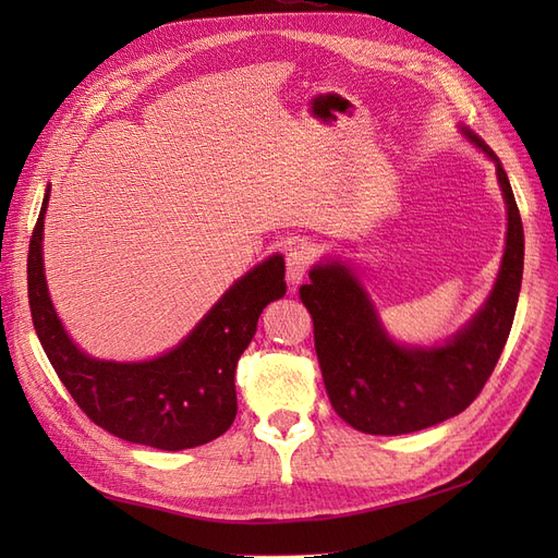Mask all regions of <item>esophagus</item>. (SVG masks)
Returning a JSON list of instances; mask_svg holds the SVG:
<instances>
[{
  "label": "esophagus",
  "mask_w": 558,
  "mask_h": 558,
  "mask_svg": "<svg viewBox=\"0 0 558 558\" xmlns=\"http://www.w3.org/2000/svg\"><path fill=\"white\" fill-rule=\"evenodd\" d=\"M312 263H314V256L307 246L289 248V253H286V277H289L291 286L302 283V279H305L310 272Z\"/></svg>",
  "instance_id": "esophagus-1"
}]
</instances>
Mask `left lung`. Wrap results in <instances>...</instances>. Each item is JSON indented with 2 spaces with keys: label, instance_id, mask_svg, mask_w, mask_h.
<instances>
[{
  "label": "left lung",
  "instance_id": "1",
  "mask_svg": "<svg viewBox=\"0 0 558 558\" xmlns=\"http://www.w3.org/2000/svg\"><path fill=\"white\" fill-rule=\"evenodd\" d=\"M465 137L496 162L508 205L500 272L484 307L451 340L435 347L396 344L351 269L314 265L300 300L314 320V347L332 410L369 435L424 430L461 414L492 377L517 312L523 275V226L500 160L477 134Z\"/></svg>",
  "mask_w": 558,
  "mask_h": 558
}]
</instances>
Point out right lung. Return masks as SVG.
Segmentation results:
<instances>
[{
    "mask_svg": "<svg viewBox=\"0 0 558 558\" xmlns=\"http://www.w3.org/2000/svg\"><path fill=\"white\" fill-rule=\"evenodd\" d=\"M48 191L27 253L32 324L46 356L78 408L121 440L165 451L207 445L238 416L234 367L256 335L258 316L283 298V258L272 256L234 281L185 340L154 361L116 363L83 353L50 302L41 240Z\"/></svg>",
    "mask_w": 558,
    "mask_h": 558,
    "instance_id": "obj_1",
    "label": "right lung"
}]
</instances>
